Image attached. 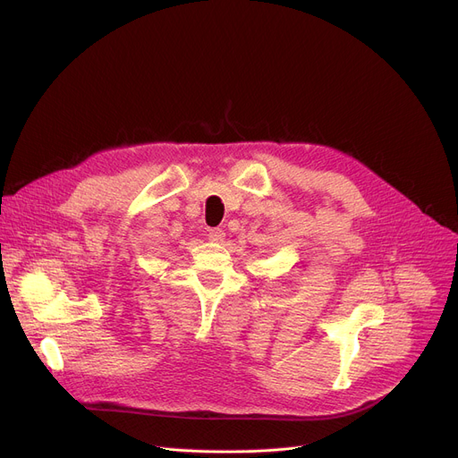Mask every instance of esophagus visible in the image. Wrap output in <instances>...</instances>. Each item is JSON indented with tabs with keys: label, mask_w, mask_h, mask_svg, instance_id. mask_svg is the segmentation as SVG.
Listing matches in <instances>:
<instances>
[{
	"label": "esophagus",
	"mask_w": 458,
	"mask_h": 458,
	"mask_svg": "<svg viewBox=\"0 0 458 458\" xmlns=\"http://www.w3.org/2000/svg\"><path fill=\"white\" fill-rule=\"evenodd\" d=\"M226 235V232L223 228H208V237L211 242H223Z\"/></svg>",
	"instance_id": "34e87169"
}]
</instances>
